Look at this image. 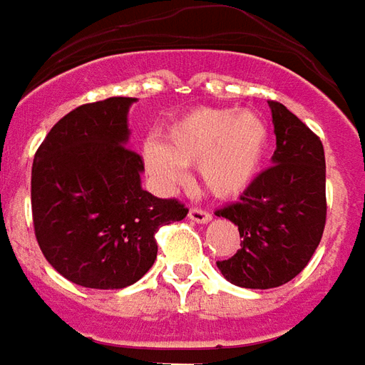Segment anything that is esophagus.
<instances>
[{
  "label": "esophagus",
  "mask_w": 365,
  "mask_h": 365,
  "mask_svg": "<svg viewBox=\"0 0 365 365\" xmlns=\"http://www.w3.org/2000/svg\"><path fill=\"white\" fill-rule=\"evenodd\" d=\"M188 217L192 220V222H198V223H208L212 222V214L206 212V210H200V208H192L188 212Z\"/></svg>",
  "instance_id": "esophagus-1"
}]
</instances>
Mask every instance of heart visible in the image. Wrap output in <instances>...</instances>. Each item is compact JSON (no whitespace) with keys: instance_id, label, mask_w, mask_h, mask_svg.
<instances>
[{"instance_id":"obj_1","label":"heart","mask_w":365,"mask_h":365,"mask_svg":"<svg viewBox=\"0 0 365 365\" xmlns=\"http://www.w3.org/2000/svg\"><path fill=\"white\" fill-rule=\"evenodd\" d=\"M268 124L255 110L196 108L165 130L163 145H143V161L161 182H179L196 167L204 190L237 198L257 179L268 150Z\"/></svg>"}]
</instances>
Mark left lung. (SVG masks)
<instances>
[{
  "mask_svg": "<svg viewBox=\"0 0 365 365\" xmlns=\"http://www.w3.org/2000/svg\"><path fill=\"white\" fill-rule=\"evenodd\" d=\"M276 151L235 204L215 214L239 227L241 249L217 260L227 282L268 289L286 284L313 257L327 220L324 150L317 135L294 113L270 101Z\"/></svg>",
  "mask_w": 365,
  "mask_h": 365,
  "instance_id": "1",
  "label": "left lung"
}]
</instances>
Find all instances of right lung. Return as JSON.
Instances as JSON below:
<instances>
[{
    "label": "right lung",
    "instance_id": "add662e5",
    "mask_svg": "<svg viewBox=\"0 0 365 365\" xmlns=\"http://www.w3.org/2000/svg\"><path fill=\"white\" fill-rule=\"evenodd\" d=\"M132 103L110 97L77 106L34 153V235L48 262L83 288L140 280L157 259L159 227L188 214L179 200L142 188V157L128 148Z\"/></svg>",
    "mask_w": 365,
    "mask_h": 365
}]
</instances>
